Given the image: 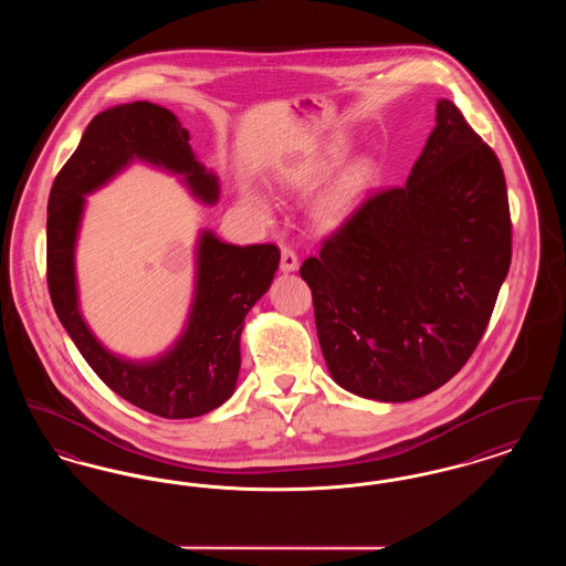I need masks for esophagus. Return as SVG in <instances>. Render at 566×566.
Returning <instances> with one entry per match:
<instances>
[{"instance_id":"1","label":"esophagus","mask_w":566,"mask_h":566,"mask_svg":"<svg viewBox=\"0 0 566 566\" xmlns=\"http://www.w3.org/2000/svg\"><path fill=\"white\" fill-rule=\"evenodd\" d=\"M280 270L284 273L298 270V259L291 248H282V259H280Z\"/></svg>"}]
</instances>
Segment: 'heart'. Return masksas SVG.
I'll return each mask as SVG.
<instances>
[{"label":"heart","mask_w":566,"mask_h":566,"mask_svg":"<svg viewBox=\"0 0 566 566\" xmlns=\"http://www.w3.org/2000/svg\"><path fill=\"white\" fill-rule=\"evenodd\" d=\"M350 155L348 142L331 144L318 157L301 165L291 176L296 189L312 190L321 187L324 180L346 161ZM377 169L369 159H356L346 165L326 189L316 197L312 206V220L321 231H337L348 224L363 208L365 199L376 187ZM243 201L254 206L261 214H268V206L250 190H243Z\"/></svg>","instance_id":"obj_1"}]
</instances>
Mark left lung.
Segmentation results:
<instances>
[{
	"label": "left lung",
	"mask_w": 566,
	"mask_h": 566,
	"mask_svg": "<svg viewBox=\"0 0 566 566\" xmlns=\"http://www.w3.org/2000/svg\"><path fill=\"white\" fill-rule=\"evenodd\" d=\"M512 263L503 167L450 99L401 189L365 199L301 265L331 377L403 403L457 376Z\"/></svg>",
	"instance_id": "left-lung-1"
}]
</instances>
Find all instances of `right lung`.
<instances>
[{
	"mask_svg": "<svg viewBox=\"0 0 566 566\" xmlns=\"http://www.w3.org/2000/svg\"><path fill=\"white\" fill-rule=\"evenodd\" d=\"M189 132L174 112L134 102L97 114L76 153L54 178L46 220V277L54 312L91 369L125 401L169 420L197 418L224 403L240 376L243 318L270 291L280 265L273 243L233 245L203 231L195 250V295L176 344L150 360L112 352L84 323L76 284V240L84 197L129 163L180 176L201 203L218 201V178L195 159Z\"/></svg>",
	"mask_w": 566,
	"mask_h": 566,
	"instance_id": "right-lung-1",
	"label": "right lung"
}]
</instances>
